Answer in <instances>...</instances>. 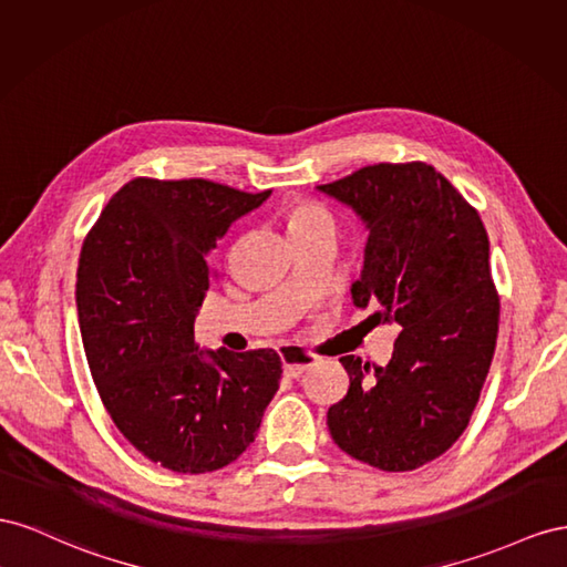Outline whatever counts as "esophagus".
<instances>
[{"label": "esophagus", "instance_id": "1", "mask_svg": "<svg viewBox=\"0 0 567 567\" xmlns=\"http://www.w3.org/2000/svg\"><path fill=\"white\" fill-rule=\"evenodd\" d=\"M280 355H282V368L287 378H299L316 363L313 355L299 347H282Z\"/></svg>", "mask_w": 567, "mask_h": 567}]
</instances>
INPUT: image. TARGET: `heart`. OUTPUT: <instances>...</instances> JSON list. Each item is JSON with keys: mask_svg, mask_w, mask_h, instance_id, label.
Wrapping results in <instances>:
<instances>
[{"mask_svg": "<svg viewBox=\"0 0 567 567\" xmlns=\"http://www.w3.org/2000/svg\"><path fill=\"white\" fill-rule=\"evenodd\" d=\"M287 228L295 239L316 233H334V218L326 206L316 202H297L287 212Z\"/></svg>", "mask_w": 567, "mask_h": 567, "instance_id": "heart-1", "label": "heart"}]
</instances>
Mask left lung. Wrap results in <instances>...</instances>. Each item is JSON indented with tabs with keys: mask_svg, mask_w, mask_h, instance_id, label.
<instances>
[{
	"mask_svg": "<svg viewBox=\"0 0 567 567\" xmlns=\"http://www.w3.org/2000/svg\"><path fill=\"white\" fill-rule=\"evenodd\" d=\"M318 189L370 230L353 303L401 326L386 365L339 359L349 392L328 411L330 434L355 461L415 471L465 432L489 373L501 306L487 230L423 161L365 166Z\"/></svg>",
	"mask_w": 567,
	"mask_h": 567,
	"instance_id": "1",
	"label": "left lung"
}]
</instances>
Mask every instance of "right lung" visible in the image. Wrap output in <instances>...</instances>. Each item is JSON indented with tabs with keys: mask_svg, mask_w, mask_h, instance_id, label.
<instances>
[{
	"mask_svg": "<svg viewBox=\"0 0 567 567\" xmlns=\"http://www.w3.org/2000/svg\"><path fill=\"white\" fill-rule=\"evenodd\" d=\"M268 194L204 177H135L83 241L75 301L96 392L125 440L173 473L237 461L278 392L282 361L272 349L194 344L214 280L206 258Z\"/></svg>",
	"mask_w": 567,
	"mask_h": 567,
	"instance_id": "obj_1",
	"label": "right lung"
}]
</instances>
